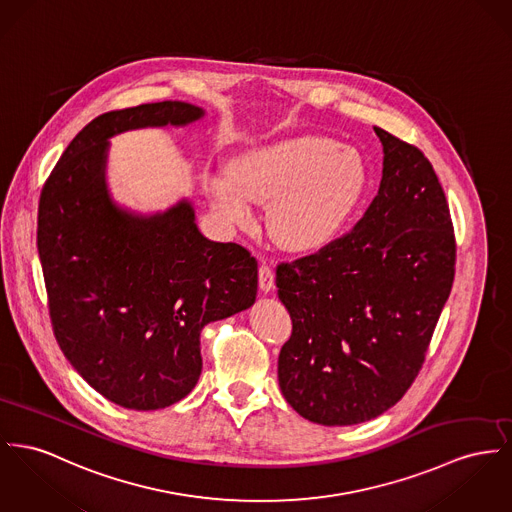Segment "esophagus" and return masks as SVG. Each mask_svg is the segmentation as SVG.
<instances>
[{"label": "esophagus", "mask_w": 512, "mask_h": 512, "mask_svg": "<svg viewBox=\"0 0 512 512\" xmlns=\"http://www.w3.org/2000/svg\"><path fill=\"white\" fill-rule=\"evenodd\" d=\"M258 281H260V289L264 293H270L275 285V273H273L272 266L268 264H260V270H258Z\"/></svg>", "instance_id": "1"}]
</instances>
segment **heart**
Masks as SVG:
<instances>
[{
	"label": "heart",
	"instance_id": "obj_1",
	"mask_svg": "<svg viewBox=\"0 0 512 512\" xmlns=\"http://www.w3.org/2000/svg\"><path fill=\"white\" fill-rule=\"evenodd\" d=\"M367 184L361 155L330 137L303 136L252 149L231 174L213 176L207 194L235 223L250 215L248 198L270 204L273 239L291 250H308L338 235Z\"/></svg>",
	"mask_w": 512,
	"mask_h": 512
}]
</instances>
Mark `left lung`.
<instances>
[{
  "label": "left lung",
  "mask_w": 512,
  "mask_h": 512,
  "mask_svg": "<svg viewBox=\"0 0 512 512\" xmlns=\"http://www.w3.org/2000/svg\"><path fill=\"white\" fill-rule=\"evenodd\" d=\"M375 132L384 167L365 215L275 270L293 320L279 351V388L320 425L363 423L402 400L454 281V227L433 165L408 141Z\"/></svg>",
  "instance_id": "8db88e82"
}]
</instances>
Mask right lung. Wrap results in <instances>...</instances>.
I'll use <instances>...</instances> for the list:
<instances>
[{
	"mask_svg": "<svg viewBox=\"0 0 512 512\" xmlns=\"http://www.w3.org/2000/svg\"><path fill=\"white\" fill-rule=\"evenodd\" d=\"M202 114L180 101L104 112L73 137L40 192L36 246L54 336L71 367L122 408L182 400L202 373V328L256 301V258L205 239L188 202L141 217L106 192L108 137Z\"/></svg>",
	"mask_w": 512,
	"mask_h": 512,
	"instance_id": "obj_1",
	"label": "right lung"
}]
</instances>
